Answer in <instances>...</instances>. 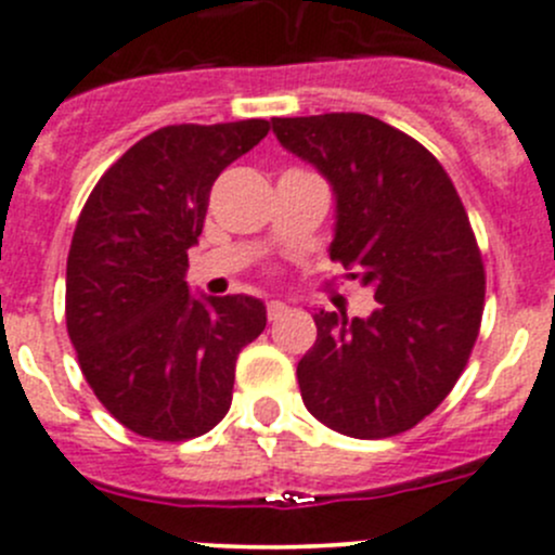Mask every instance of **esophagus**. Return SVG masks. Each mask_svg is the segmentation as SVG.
Returning <instances> with one entry per match:
<instances>
[{
  "label": "esophagus",
  "instance_id": "34e87169",
  "mask_svg": "<svg viewBox=\"0 0 555 555\" xmlns=\"http://www.w3.org/2000/svg\"><path fill=\"white\" fill-rule=\"evenodd\" d=\"M289 311V306L284 300H268V320H282Z\"/></svg>",
  "mask_w": 555,
  "mask_h": 555
}]
</instances>
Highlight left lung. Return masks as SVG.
I'll use <instances>...</instances> for the list:
<instances>
[{
  "mask_svg": "<svg viewBox=\"0 0 555 555\" xmlns=\"http://www.w3.org/2000/svg\"><path fill=\"white\" fill-rule=\"evenodd\" d=\"M273 134L331 184V257L376 300L369 317L314 314L306 409L344 437L409 431L453 390L480 331L486 271L464 203L428 149L365 113L273 118Z\"/></svg>",
  "mask_w": 555,
  "mask_h": 555,
  "instance_id": "8db88e82",
  "label": "left lung"
}]
</instances>
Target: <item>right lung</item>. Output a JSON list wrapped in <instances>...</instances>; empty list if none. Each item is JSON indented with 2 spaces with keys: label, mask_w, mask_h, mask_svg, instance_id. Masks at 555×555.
I'll list each match as a JSON object with an SVG mask.
<instances>
[{
  "label": "right lung",
  "mask_w": 555,
  "mask_h": 555,
  "mask_svg": "<svg viewBox=\"0 0 555 555\" xmlns=\"http://www.w3.org/2000/svg\"><path fill=\"white\" fill-rule=\"evenodd\" d=\"M266 134V118L157 129L107 168L75 224L69 341L102 406L141 437L211 431L233 401L238 352L266 331L260 298L186 284L214 181Z\"/></svg>",
  "instance_id": "right-lung-1"
}]
</instances>
